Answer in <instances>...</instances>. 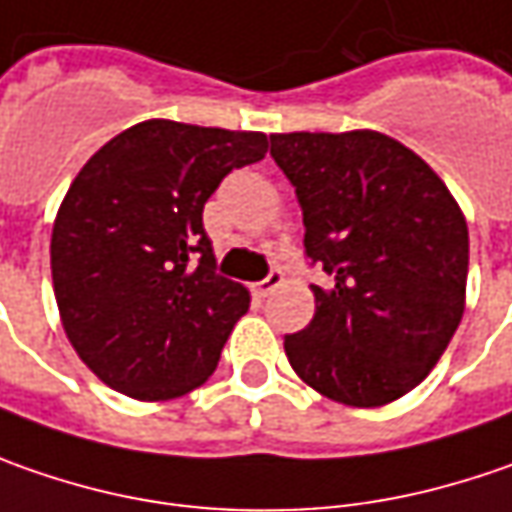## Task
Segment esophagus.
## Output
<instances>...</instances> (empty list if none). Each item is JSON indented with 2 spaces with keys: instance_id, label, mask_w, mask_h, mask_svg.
Returning a JSON list of instances; mask_svg holds the SVG:
<instances>
[{
  "instance_id": "esophagus-1",
  "label": "esophagus",
  "mask_w": 512,
  "mask_h": 512,
  "mask_svg": "<svg viewBox=\"0 0 512 512\" xmlns=\"http://www.w3.org/2000/svg\"><path fill=\"white\" fill-rule=\"evenodd\" d=\"M278 286H283V272H280V269H272L266 278L257 280L255 286H252V292H255L257 298H266V295H272Z\"/></svg>"
}]
</instances>
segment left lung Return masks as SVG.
Returning <instances> with one entry per match:
<instances>
[{"label": "left lung", "mask_w": 512, "mask_h": 512, "mask_svg": "<svg viewBox=\"0 0 512 512\" xmlns=\"http://www.w3.org/2000/svg\"><path fill=\"white\" fill-rule=\"evenodd\" d=\"M303 212V249L332 283L283 338L292 369L349 407H384L438 364L464 315V214L415 151L378 131L272 134Z\"/></svg>", "instance_id": "left-lung-1"}]
</instances>
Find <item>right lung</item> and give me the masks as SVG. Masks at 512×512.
Segmentation results:
<instances>
[{"instance_id":"right-lung-1","label":"right lung","mask_w":512,"mask_h":512,"mask_svg":"<svg viewBox=\"0 0 512 512\" xmlns=\"http://www.w3.org/2000/svg\"><path fill=\"white\" fill-rule=\"evenodd\" d=\"M266 148L260 131L145 120L82 166L56 214L51 275L65 335L102 384L166 401L217 369L249 289L217 275L203 206Z\"/></svg>"}]
</instances>
